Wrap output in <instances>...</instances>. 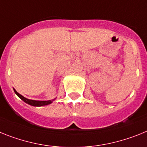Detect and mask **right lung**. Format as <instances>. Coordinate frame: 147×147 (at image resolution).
Here are the masks:
<instances>
[{
    "label": "right lung",
    "mask_w": 147,
    "mask_h": 147,
    "mask_svg": "<svg viewBox=\"0 0 147 147\" xmlns=\"http://www.w3.org/2000/svg\"><path fill=\"white\" fill-rule=\"evenodd\" d=\"M14 91H15V94L19 97V98L21 99V100H24L25 103L26 104H29V105L34 106V107H41V106H45V105H48V104H50L53 100H29V99H27V98H24V96H22L21 95H20L18 92H16L15 89H14Z\"/></svg>",
    "instance_id": "obj_1"
}]
</instances>
